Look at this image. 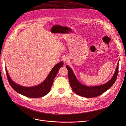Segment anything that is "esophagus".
<instances>
[{
	"label": "esophagus",
	"instance_id": "esophagus-1",
	"mask_svg": "<svg viewBox=\"0 0 126 126\" xmlns=\"http://www.w3.org/2000/svg\"><path fill=\"white\" fill-rule=\"evenodd\" d=\"M62 60H63V61L64 63H67L69 62V58H68L67 56H63V57L62 58Z\"/></svg>",
	"mask_w": 126,
	"mask_h": 126
}]
</instances>
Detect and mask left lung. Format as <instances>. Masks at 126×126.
Listing matches in <instances>:
<instances>
[{"label":"left lung","mask_w":126,"mask_h":126,"mask_svg":"<svg viewBox=\"0 0 126 126\" xmlns=\"http://www.w3.org/2000/svg\"><path fill=\"white\" fill-rule=\"evenodd\" d=\"M118 64L119 62L112 78L108 82L104 84L94 87L86 86L81 84L76 79L71 68L66 65V67L68 70L69 81L72 90L75 94L87 98L99 96L110 89L114 83L118 75Z\"/></svg>","instance_id":"left-lung-1"}]
</instances>
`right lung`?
<instances>
[{
	"mask_svg": "<svg viewBox=\"0 0 126 126\" xmlns=\"http://www.w3.org/2000/svg\"><path fill=\"white\" fill-rule=\"evenodd\" d=\"M63 63L61 62L56 64L46 79L40 84L31 87H24L19 85L15 83L10 77L6 68V72L8 81L13 88L16 92L25 96L30 98H38L43 97L47 94L50 91L52 86L54 79L59 69L63 66Z\"/></svg>",
	"mask_w": 126,
	"mask_h": 126,
	"instance_id": "1",
	"label": "right lung"
}]
</instances>
